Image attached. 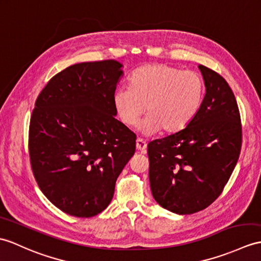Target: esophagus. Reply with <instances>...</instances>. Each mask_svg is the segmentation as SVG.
<instances>
[{"label": "esophagus", "instance_id": "1", "mask_svg": "<svg viewBox=\"0 0 261 261\" xmlns=\"http://www.w3.org/2000/svg\"><path fill=\"white\" fill-rule=\"evenodd\" d=\"M136 145H137V150L141 151L142 153H145V151H147V142L142 140V139L138 138L136 141Z\"/></svg>", "mask_w": 261, "mask_h": 261}]
</instances>
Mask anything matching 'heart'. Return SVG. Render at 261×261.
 Masks as SVG:
<instances>
[{"instance_id":"b5f03b06","label":"heart","mask_w":261,"mask_h":261,"mask_svg":"<svg viewBox=\"0 0 261 261\" xmlns=\"http://www.w3.org/2000/svg\"><path fill=\"white\" fill-rule=\"evenodd\" d=\"M204 84L193 71L167 64H149L131 76V87H121L113 94V105L122 122L135 125L141 114L148 116L140 129L150 135L160 128L174 132L189 122L201 105Z\"/></svg>"}]
</instances>
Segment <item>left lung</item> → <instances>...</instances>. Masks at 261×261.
Wrapping results in <instances>:
<instances>
[{"label":"left lung","mask_w":261,"mask_h":261,"mask_svg":"<svg viewBox=\"0 0 261 261\" xmlns=\"http://www.w3.org/2000/svg\"><path fill=\"white\" fill-rule=\"evenodd\" d=\"M204 98L187 126L148 144L154 200L178 215L203 210L220 196L239 159L242 129L237 101L227 81L199 65Z\"/></svg>","instance_id":"left-lung-1"}]
</instances>
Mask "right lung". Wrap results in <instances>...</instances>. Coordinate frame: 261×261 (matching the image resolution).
<instances>
[{
  "instance_id": "1",
  "label": "right lung",
  "mask_w": 261,
  "mask_h": 261,
  "mask_svg": "<svg viewBox=\"0 0 261 261\" xmlns=\"http://www.w3.org/2000/svg\"><path fill=\"white\" fill-rule=\"evenodd\" d=\"M122 66L116 60L73 64L35 101L29 130L32 171L44 196L70 216L102 213L135 154L136 135L116 119L113 105Z\"/></svg>"
}]
</instances>
